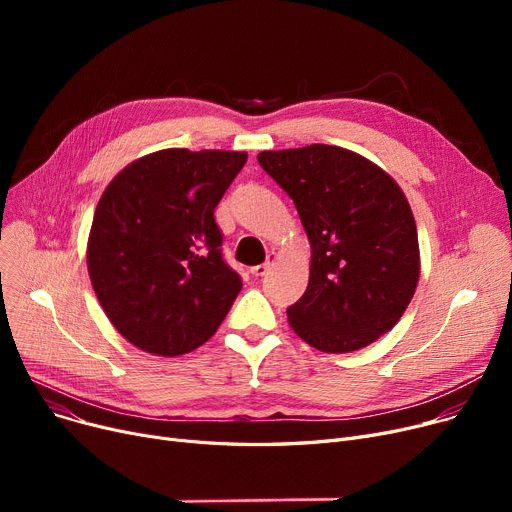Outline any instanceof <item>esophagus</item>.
<instances>
[{
	"label": "esophagus",
	"instance_id": "esophagus-1",
	"mask_svg": "<svg viewBox=\"0 0 512 512\" xmlns=\"http://www.w3.org/2000/svg\"><path fill=\"white\" fill-rule=\"evenodd\" d=\"M276 259H278V255H276V253H270V255H267V261H265V263L251 267V274H253V276H265L267 272H270V267L276 263Z\"/></svg>",
	"mask_w": 512,
	"mask_h": 512
}]
</instances>
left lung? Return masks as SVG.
<instances>
[{"mask_svg":"<svg viewBox=\"0 0 512 512\" xmlns=\"http://www.w3.org/2000/svg\"><path fill=\"white\" fill-rule=\"evenodd\" d=\"M294 201L311 245L309 284L288 324L321 353H353L390 332L419 282V240L400 186L334 145L261 151Z\"/></svg>","mask_w":512,"mask_h":512,"instance_id":"left-lung-1","label":"left lung"}]
</instances>
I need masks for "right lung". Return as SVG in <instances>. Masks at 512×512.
<instances>
[{"label": "right lung", "instance_id": "right-lung-1", "mask_svg": "<svg viewBox=\"0 0 512 512\" xmlns=\"http://www.w3.org/2000/svg\"><path fill=\"white\" fill-rule=\"evenodd\" d=\"M245 151L161 149L128 164L103 191L87 267L114 328L159 357L195 351L220 328L242 288L215 224Z\"/></svg>", "mask_w": 512, "mask_h": 512}]
</instances>
